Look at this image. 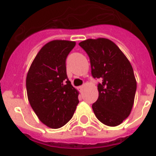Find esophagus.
<instances>
[{"label":"esophagus","mask_w":156,"mask_h":156,"mask_svg":"<svg viewBox=\"0 0 156 156\" xmlns=\"http://www.w3.org/2000/svg\"><path fill=\"white\" fill-rule=\"evenodd\" d=\"M83 88H84V86H80V87H78V89H79V90H83Z\"/></svg>","instance_id":"1"}]
</instances>
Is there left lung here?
Here are the masks:
<instances>
[{
  "label": "left lung",
  "mask_w": 156,
  "mask_h": 156,
  "mask_svg": "<svg viewBox=\"0 0 156 156\" xmlns=\"http://www.w3.org/2000/svg\"><path fill=\"white\" fill-rule=\"evenodd\" d=\"M78 44L90 58L92 77L101 80L99 97L92 104L95 116L106 126H119L130 114L134 101L137 83L132 66L108 39H89Z\"/></svg>",
  "instance_id": "8db88e82"
}]
</instances>
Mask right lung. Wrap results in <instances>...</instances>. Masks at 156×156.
I'll return each instance as SVG.
<instances>
[{
	"instance_id": "obj_1",
	"label": "right lung",
	"mask_w": 156,
	"mask_h": 156,
	"mask_svg": "<svg viewBox=\"0 0 156 156\" xmlns=\"http://www.w3.org/2000/svg\"><path fill=\"white\" fill-rule=\"evenodd\" d=\"M76 43L52 40L40 49L27 75L30 106L41 122L52 129L65 126L79 103L78 92L66 74V61Z\"/></svg>"
}]
</instances>
